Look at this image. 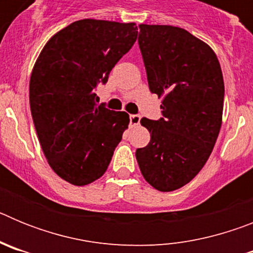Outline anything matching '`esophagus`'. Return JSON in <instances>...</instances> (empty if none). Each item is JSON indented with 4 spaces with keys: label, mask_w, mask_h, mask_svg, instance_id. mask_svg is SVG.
Masks as SVG:
<instances>
[{
    "label": "esophagus",
    "mask_w": 253,
    "mask_h": 253,
    "mask_svg": "<svg viewBox=\"0 0 253 253\" xmlns=\"http://www.w3.org/2000/svg\"><path fill=\"white\" fill-rule=\"evenodd\" d=\"M129 119H130V126H137V125L140 123V115H135V114H133V115L129 116Z\"/></svg>",
    "instance_id": "esophagus-1"
}]
</instances>
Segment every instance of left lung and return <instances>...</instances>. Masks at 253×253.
I'll list each match as a JSON object with an SVG mask.
<instances>
[{
    "label": "left lung",
    "instance_id": "obj_1",
    "mask_svg": "<svg viewBox=\"0 0 253 253\" xmlns=\"http://www.w3.org/2000/svg\"><path fill=\"white\" fill-rule=\"evenodd\" d=\"M149 90L162 97V118L140 124L151 133L135 152L143 177L173 191L204 167L222 126L224 82L213 49L185 29L139 25L138 37Z\"/></svg>",
    "mask_w": 253,
    "mask_h": 253
}]
</instances>
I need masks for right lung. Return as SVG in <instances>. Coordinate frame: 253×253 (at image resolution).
<instances>
[{
	"instance_id": "right-lung-1",
	"label": "right lung",
	"mask_w": 253,
	"mask_h": 253,
	"mask_svg": "<svg viewBox=\"0 0 253 253\" xmlns=\"http://www.w3.org/2000/svg\"><path fill=\"white\" fill-rule=\"evenodd\" d=\"M134 22L84 19L54 34L29 86L30 110L51 169L76 186L101 177L129 124L125 111L97 105L95 88L137 40Z\"/></svg>"
}]
</instances>
